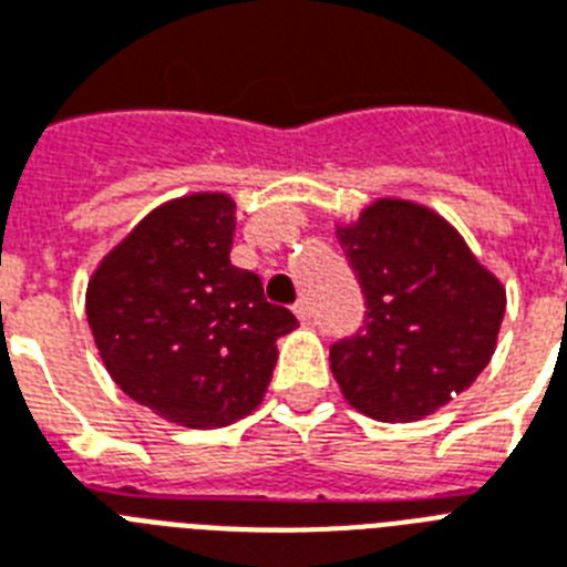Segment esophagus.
Returning <instances> with one entry per match:
<instances>
[{
  "label": "esophagus",
  "instance_id": "34e87169",
  "mask_svg": "<svg viewBox=\"0 0 567 567\" xmlns=\"http://www.w3.org/2000/svg\"><path fill=\"white\" fill-rule=\"evenodd\" d=\"M292 310H296V316H298V321H301V324H310L312 316H310V307H307V301H298Z\"/></svg>",
  "mask_w": 567,
  "mask_h": 567
}]
</instances>
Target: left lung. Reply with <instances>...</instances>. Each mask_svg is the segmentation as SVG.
I'll use <instances>...</instances> for the list:
<instances>
[{"mask_svg":"<svg viewBox=\"0 0 567 567\" xmlns=\"http://www.w3.org/2000/svg\"><path fill=\"white\" fill-rule=\"evenodd\" d=\"M365 321L330 346V371L354 410L419 421L477 380L495 354L506 289L460 230L415 202L378 198L337 225Z\"/></svg>","mask_w":567,"mask_h":567,"instance_id":"left-lung-1","label":"left lung"}]
</instances>
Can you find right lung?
Instances as JSON below:
<instances>
[{
    "label": "right lung",
    "mask_w": 567,
    "mask_h": 567,
    "mask_svg": "<svg viewBox=\"0 0 567 567\" xmlns=\"http://www.w3.org/2000/svg\"><path fill=\"white\" fill-rule=\"evenodd\" d=\"M237 205L193 193L155 207L87 284V321L113 383L181 427H225L255 410L296 328L230 262Z\"/></svg>",
    "instance_id": "right-lung-1"
}]
</instances>
